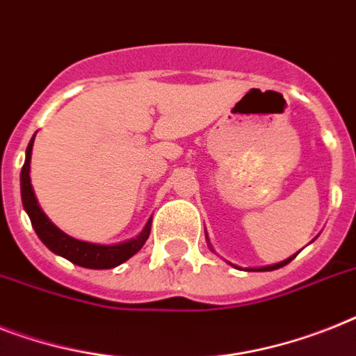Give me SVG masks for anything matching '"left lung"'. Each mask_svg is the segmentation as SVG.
I'll return each instance as SVG.
<instances>
[{"instance_id": "1", "label": "left lung", "mask_w": 356, "mask_h": 356, "mask_svg": "<svg viewBox=\"0 0 356 356\" xmlns=\"http://www.w3.org/2000/svg\"><path fill=\"white\" fill-rule=\"evenodd\" d=\"M294 258H296V254H294L293 258L285 259V261H282V263H276V265H268V267H261V268H248V270H276V268L283 267V265H287V263H291V261H293Z\"/></svg>"}]
</instances>
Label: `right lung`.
<instances>
[{
	"label": "right lung",
	"mask_w": 356,
	"mask_h": 356,
	"mask_svg": "<svg viewBox=\"0 0 356 356\" xmlns=\"http://www.w3.org/2000/svg\"><path fill=\"white\" fill-rule=\"evenodd\" d=\"M33 143L34 137L31 138V143L27 146V157H25L19 181H22L23 208L29 213L31 223H33L38 238L42 239L43 245L49 250H53L54 254H58V256H62V258L69 259L74 265H80V267L86 268H113L131 258L133 254H137L143 248V245L146 243V239H148L149 230H152V219L146 223L144 230L138 234L137 238L118 245H95L88 243V241H80V239H74L67 234H63L60 228H56L49 221V218L38 204L34 190L31 186V177H29Z\"/></svg>",
	"instance_id": "right-lung-1"
}]
</instances>
